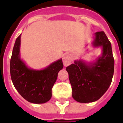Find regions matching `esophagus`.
<instances>
[{"mask_svg": "<svg viewBox=\"0 0 123 123\" xmlns=\"http://www.w3.org/2000/svg\"><path fill=\"white\" fill-rule=\"evenodd\" d=\"M71 61H72V55L70 54H65L64 55L62 61H63V64L64 66H67L71 64Z\"/></svg>", "mask_w": 123, "mask_h": 123, "instance_id": "34e87169", "label": "esophagus"}]
</instances>
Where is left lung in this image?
<instances>
[{"label":"left lung","instance_id":"8db88e82","mask_svg":"<svg viewBox=\"0 0 123 123\" xmlns=\"http://www.w3.org/2000/svg\"><path fill=\"white\" fill-rule=\"evenodd\" d=\"M91 44L94 48H101V55L92 62L75 60L66 68L72 87V97L80 103L99 99L109 89L114 75L112 45L105 32L94 33Z\"/></svg>","mask_w":123,"mask_h":123}]
</instances>
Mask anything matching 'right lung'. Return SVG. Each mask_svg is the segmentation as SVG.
I'll return each mask as SVG.
<instances>
[{
    "instance_id": "obj_1",
    "label": "right lung",
    "mask_w": 123,
    "mask_h": 123,
    "mask_svg": "<svg viewBox=\"0 0 123 123\" xmlns=\"http://www.w3.org/2000/svg\"><path fill=\"white\" fill-rule=\"evenodd\" d=\"M21 34L16 39L10 61L12 84L24 99L35 104L44 103L52 97V87L59 71L63 68L62 59L41 69L28 67L20 57Z\"/></svg>"
}]
</instances>
